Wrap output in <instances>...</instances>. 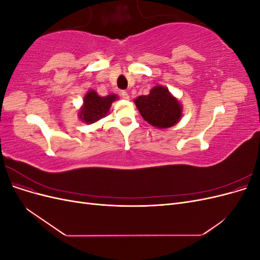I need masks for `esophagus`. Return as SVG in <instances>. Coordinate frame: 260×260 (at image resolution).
<instances>
[{"label": "esophagus", "instance_id": "34e87169", "mask_svg": "<svg viewBox=\"0 0 260 260\" xmlns=\"http://www.w3.org/2000/svg\"><path fill=\"white\" fill-rule=\"evenodd\" d=\"M120 95H121V98L124 99V100H129V94H128L127 91H122V92L120 93Z\"/></svg>", "mask_w": 260, "mask_h": 260}]
</instances>
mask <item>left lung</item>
Instances as JSON below:
<instances>
[{"mask_svg":"<svg viewBox=\"0 0 260 260\" xmlns=\"http://www.w3.org/2000/svg\"><path fill=\"white\" fill-rule=\"evenodd\" d=\"M136 105L144 119L157 128H169L181 117V105L171 95L168 89L155 86L148 95L139 96Z\"/></svg>","mask_w":260,"mask_h":260,"instance_id":"8db88e82","label":"left lung"}]
</instances>
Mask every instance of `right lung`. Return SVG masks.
<instances>
[{"label":"right lung","mask_w":260,"mask_h":260,"mask_svg":"<svg viewBox=\"0 0 260 260\" xmlns=\"http://www.w3.org/2000/svg\"><path fill=\"white\" fill-rule=\"evenodd\" d=\"M117 99L116 95L112 94L105 98L99 96L96 92L90 91L84 96L83 107L79 114L80 119H82L86 123H93L101 118L106 116L109 111L112 103Z\"/></svg>","instance_id":"add662e5"}]
</instances>
